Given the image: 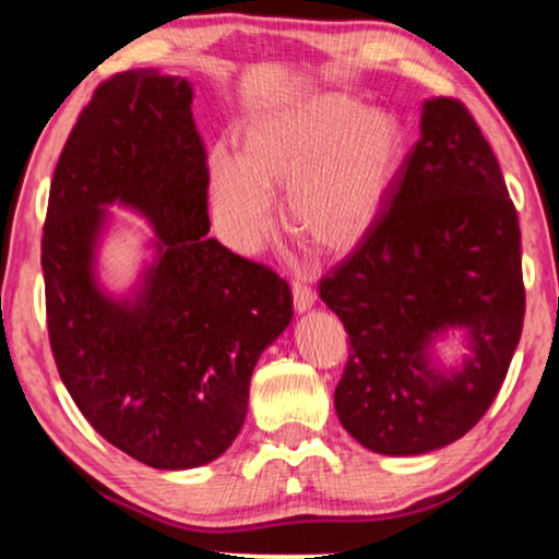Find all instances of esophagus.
<instances>
[{"label": "esophagus", "instance_id": "esophagus-1", "mask_svg": "<svg viewBox=\"0 0 559 559\" xmlns=\"http://www.w3.org/2000/svg\"><path fill=\"white\" fill-rule=\"evenodd\" d=\"M293 302L297 312L310 310L316 305V293L308 285H302V282H293Z\"/></svg>", "mask_w": 559, "mask_h": 559}]
</instances>
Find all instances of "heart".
Listing matches in <instances>:
<instances>
[{
	"instance_id": "b5f03b06",
	"label": "heart",
	"mask_w": 559,
	"mask_h": 559,
	"mask_svg": "<svg viewBox=\"0 0 559 559\" xmlns=\"http://www.w3.org/2000/svg\"><path fill=\"white\" fill-rule=\"evenodd\" d=\"M404 159L400 121L333 96L300 98L243 121L241 152L213 147L209 198L218 231L257 251L277 224L287 188L293 236L318 254H346L371 231Z\"/></svg>"
}]
</instances>
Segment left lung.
I'll return each instance as SVG.
<instances>
[{
    "label": "left lung",
    "mask_w": 559,
    "mask_h": 559,
    "mask_svg": "<svg viewBox=\"0 0 559 559\" xmlns=\"http://www.w3.org/2000/svg\"><path fill=\"white\" fill-rule=\"evenodd\" d=\"M371 231L320 280L350 354L341 425L381 455L445 448L476 427L522 338V234L499 159L457 98H427L419 140ZM463 326L461 367L431 343Z\"/></svg>",
    "instance_id": "left-lung-1"
}]
</instances>
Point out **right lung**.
Instances as JSON below:
<instances>
[{"label": "right lung", "mask_w": 559, "mask_h": 559, "mask_svg": "<svg viewBox=\"0 0 559 559\" xmlns=\"http://www.w3.org/2000/svg\"><path fill=\"white\" fill-rule=\"evenodd\" d=\"M193 88L124 71L94 91L50 182L43 226L52 358L75 407L159 471L205 465L239 435L251 371L293 320L289 285L209 239V165ZM140 210L158 257L132 301L97 287L104 204Z\"/></svg>", "instance_id": "1"}]
</instances>
